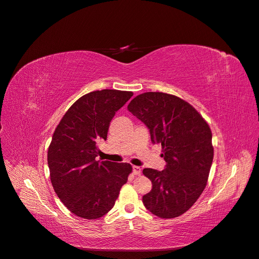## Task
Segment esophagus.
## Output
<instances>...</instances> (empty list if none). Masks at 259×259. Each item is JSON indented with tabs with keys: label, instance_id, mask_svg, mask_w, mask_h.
<instances>
[{
	"label": "esophagus",
	"instance_id": "esophagus-1",
	"mask_svg": "<svg viewBox=\"0 0 259 259\" xmlns=\"http://www.w3.org/2000/svg\"><path fill=\"white\" fill-rule=\"evenodd\" d=\"M132 169H133V174H134V175H141V173H142V169H141L140 167H138V166H133V167H132Z\"/></svg>",
	"mask_w": 259,
	"mask_h": 259
}]
</instances>
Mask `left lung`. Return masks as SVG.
I'll return each instance as SVG.
<instances>
[{"label":"left lung","instance_id":"8db88e82","mask_svg":"<svg viewBox=\"0 0 259 259\" xmlns=\"http://www.w3.org/2000/svg\"><path fill=\"white\" fill-rule=\"evenodd\" d=\"M128 110L160 144L166 160L162 171L146 168L152 190L143 196L147 210L160 219H174L191 208L207 186L213 161L212 132L207 121L186 101L162 92L135 97Z\"/></svg>","mask_w":259,"mask_h":259}]
</instances>
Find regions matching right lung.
Here are the masks:
<instances>
[{
    "mask_svg": "<svg viewBox=\"0 0 259 259\" xmlns=\"http://www.w3.org/2000/svg\"><path fill=\"white\" fill-rule=\"evenodd\" d=\"M132 95L114 89L87 93L54 130L47 154L51 184L65 207L78 217L97 220L107 214L132 172L127 162L95 159L98 142L107 140L111 119Z\"/></svg>",
    "mask_w": 259,
    "mask_h": 259,
    "instance_id": "right-lung-1",
    "label": "right lung"
}]
</instances>
